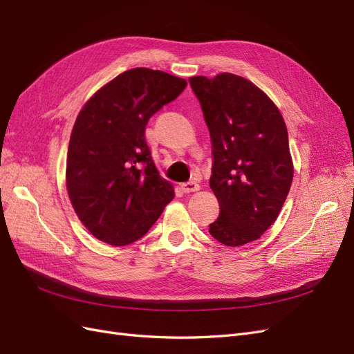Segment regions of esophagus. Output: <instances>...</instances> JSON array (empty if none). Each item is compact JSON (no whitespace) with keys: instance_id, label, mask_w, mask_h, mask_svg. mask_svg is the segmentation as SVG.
<instances>
[{"instance_id":"1","label":"esophagus","mask_w":354,"mask_h":354,"mask_svg":"<svg viewBox=\"0 0 354 354\" xmlns=\"http://www.w3.org/2000/svg\"><path fill=\"white\" fill-rule=\"evenodd\" d=\"M183 189H184V193L189 194V193H194V191H198L200 185L196 183V180H189V183H185L183 185Z\"/></svg>"}]
</instances>
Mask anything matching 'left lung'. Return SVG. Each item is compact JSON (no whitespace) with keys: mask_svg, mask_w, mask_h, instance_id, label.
<instances>
[{"mask_svg":"<svg viewBox=\"0 0 354 354\" xmlns=\"http://www.w3.org/2000/svg\"><path fill=\"white\" fill-rule=\"evenodd\" d=\"M188 82L212 140L209 185L221 210L209 233L225 246L246 245L272 225L290 189L286 124L271 99L243 77L224 73Z\"/></svg>","mask_w":354,"mask_h":354,"instance_id":"obj_1","label":"left lung"}]
</instances>
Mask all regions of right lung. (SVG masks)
Masks as SVG:
<instances>
[{
	"mask_svg": "<svg viewBox=\"0 0 354 354\" xmlns=\"http://www.w3.org/2000/svg\"><path fill=\"white\" fill-rule=\"evenodd\" d=\"M187 87L184 78L135 68L115 77L80 111L71 133L66 188L75 214L100 241L144 237L175 197L145 139L148 120Z\"/></svg>",
	"mask_w": 354,
	"mask_h": 354,
	"instance_id": "obj_1",
	"label": "right lung"
}]
</instances>
